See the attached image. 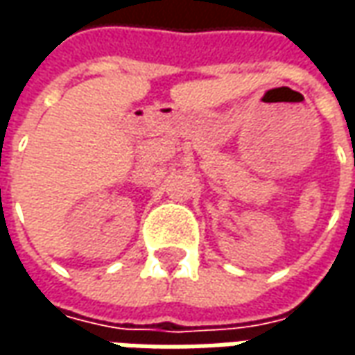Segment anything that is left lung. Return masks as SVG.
<instances>
[{
	"instance_id": "8db88e82",
	"label": "left lung",
	"mask_w": 355,
	"mask_h": 355,
	"mask_svg": "<svg viewBox=\"0 0 355 355\" xmlns=\"http://www.w3.org/2000/svg\"><path fill=\"white\" fill-rule=\"evenodd\" d=\"M354 163H355V162H354Z\"/></svg>"
}]
</instances>
